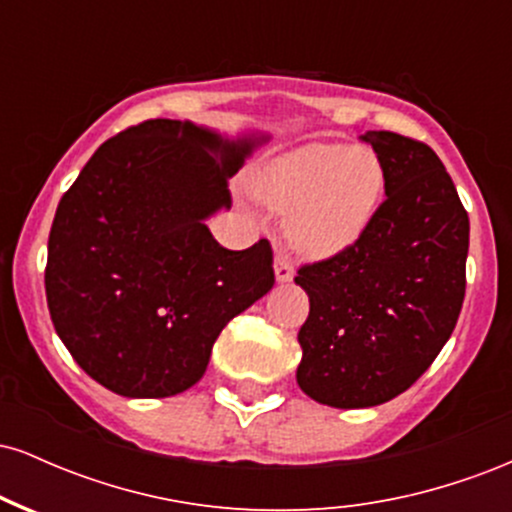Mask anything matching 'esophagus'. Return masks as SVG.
I'll use <instances>...</instances> for the list:
<instances>
[{
	"instance_id": "34e87169",
	"label": "esophagus",
	"mask_w": 512,
	"mask_h": 512,
	"mask_svg": "<svg viewBox=\"0 0 512 512\" xmlns=\"http://www.w3.org/2000/svg\"><path fill=\"white\" fill-rule=\"evenodd\" d=\"M274 276L279 284H289V281L293 279V264L289 257L284 255V252H276L274 257Z\"/></svg>"
}]
</instances>
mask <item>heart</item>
<instances>
[{
    "instance_id": "b5f03b06",
    "label": "heart",
    "mask_w": 512,
    "mask_h": 512,
    "mask_svg": "<svg viewBox=\"0 0 512 512\" xmlns=\"http://www.w3.org/2000/svg\"><path fill=\"white\" fill-rule=\"evenodd\" d=\"M385 170L375 151L313 142L289 151L257 175L255 195L289 214L291 245L315 260L349 250L383 202Z\"/></svg>"
}]
</instances>
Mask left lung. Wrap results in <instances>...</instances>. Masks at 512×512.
Returning a JSON list of instances; mask_svg holds the SVG:
<instances>
[{"mask_svg":"<svg viewBox=\"0 0 512 512\" xmlns=\"http://www.w3.org/2000/svg\"><path fill=\"white\" fill-rule=\"evenodd\" d=\"M387 199L349 250L298 269L310 315L298 332V387L315 402L366 409L402 395L460 317L469 216L431 146L366 132Z\"/></svg>","mask_w":512,"mask_h":512,"instance_id":"left-lung-1","label":"left lung"}]
</instances>
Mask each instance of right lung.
<instances>
[{
	"label": "right lung",
	"mask_w": 512,
	"mask_h": 512,
	"mask_svg": "<svg viewBox=\"0 0 512 512\" xmlns=\"http://www.w3.org/2000/svg\"><path fill=\"white\" fill-rule=\"evenodd\" d=\"M267 134L231 139L146 120L108 139L64 192L48 240L55 332L96 383L132 399L199 383L233 317L274 286L272 248L226 250L207 228Z\"/></svg>",
	"instance_id": "1"
}]
</instances>
